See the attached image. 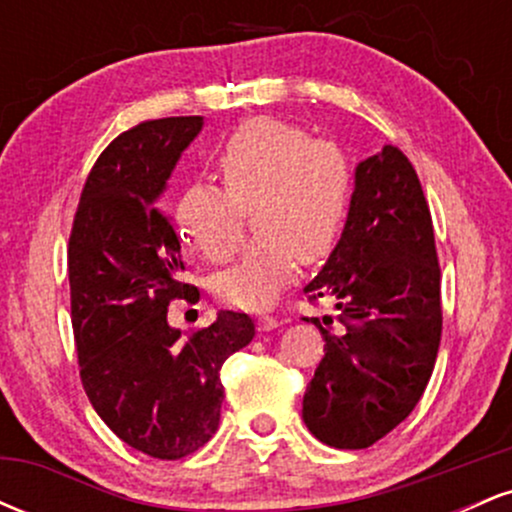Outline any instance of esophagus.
Instances as JSON below:
<instances>
[{
	"label": "esophagus",
	"mask_w": 512,
	"mask_h": 512,
	"mask_svg": "<svg viewBox=\"0 0 512 512\" xmlns=\"http://www.w3.org/2000/svg\"><path fill=\"white\" fill-rule=\"evenodd\" d=\"M257 327H260L262 332H269L274 330V327H279V320H276L274 315H260L257 317Z\"/></svg>",
	"instance_id": "1"
}]
</instances>
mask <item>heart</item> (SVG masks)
Masks as SVG:
<instances>
[{
	"instance_id": "1",
	"label": "heart",
	"mask_w": 512,
	"mask_h": 512,
	"mask_svg": "<svg viewBox=\"0 0 512 512\" xmlns=\"http://www.w3.org/2000/svg\"><path fill=\"white\" fill-rule=\"evenodd\" d=\"M221 187L190 182L175 204L182 238L211 262L233 255L243 209L257 233L231 267L216 274L223 303L267 305L298 262L317 264L337 248L354 202V170L337 144L310 139L291 122L255 117L211 151Z\"/></svg>"
}]
</instances>
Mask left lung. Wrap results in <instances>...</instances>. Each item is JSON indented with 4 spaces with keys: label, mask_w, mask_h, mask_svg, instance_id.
I'll return each mask as SVG.
<instances>
[{
    "label": "left lung",
    "mask_w": 512,
    "mask_h": 512,
    "mask_svg": "<svg viewBox=\"0 0 512 512\" xmlns=\"http://www.w3.org/2000/svg\"><path fill=\"white\" fill-rule=\"evenodd\" d=\"M303 291L310 303L332 298L342 322L334 332L313 317L325 356L305 390V426L332 448H370L419 404L443 332L431 211L397 146L358 163L342 238Z\"/></svg>",
    "instance_id": "1"
}]
</instances>
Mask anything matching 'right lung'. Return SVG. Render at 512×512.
<instances>
[{
    "label": "right lung",
    "mask_w": 512,
    "mask_h": 512,
    "mask_svg": "<svg viewBox=\"0 0 512 512\" xmlns=\"http://www.w3.org/2000/svg\"><path fill=\"white\" fill-rule=\"evenodd\" d=\"M202 117L146 120L105 146L93 163L69 236L67 267L79 375L93 409L129 448L180 460L214 436L221 366L250 344L255 322L221 310L180 334L168 305L195 301L180 274V238L156 199Z\"/></svg>",
    "instance_id": "1"
}]
</instances>
